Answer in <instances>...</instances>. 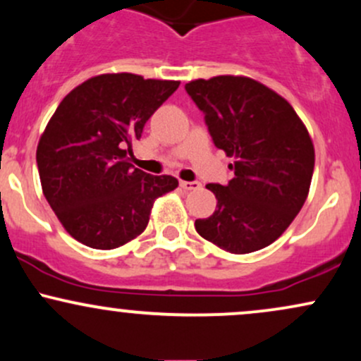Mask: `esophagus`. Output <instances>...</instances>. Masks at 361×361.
<instances>
[{
  "mask_svg": "<svg viewBox=\"0 0 361 361\" xmlns=\"http://www.w3.org/2000/svg\"><path fill=\"white\" fill-rule=\"evenodd\" d=\"M180 186L186 192H192V190H198L200 188V181H180Z\"/></svg>",
  "mask_w": 361,
  "mask_h": 361,
  "instance_id": "1",
  "label": "esophagus"
}]
</instances>
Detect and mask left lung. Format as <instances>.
Segmentation results:
<instances>
[{
	"label": "left lung",
	"instance_id": "obj_1",
	"mask_svg": "<svg viewBox=\"0 0 361 361\" xmlns=\"http://www.w3.org/2000/svg\"><path fill=\"white\" fill-rule=\"evenodd\" d=\"M185 90L204 111L215 147L234 157L233 180L207 185L217 209L197 219L195 229L234 255L270 246L307 198L314 173L307 128L285 98L251 78L195 80Z\"/></svg>",
	"mask_w": 361,
	"mask_h": 361
}]
</instances>
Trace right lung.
<instances>
[{"mask_svg":"<svg viewBox=\"0 0 361 361\" xmlns=\"http://www.w3.org/2000/svg\"><path fill=\"white\" fill-rule=\"evenodd\" d=\"M180 81L100 74L76 86L49 120L37 146L44 197L64 229L94 250L122 246L147 227L157 197L178 186L127 159L151 115Z\"/></svg>","mask_w":361,"mask_h":361,"instance_id":"right-lung-1","label":"right lung"}]
</instances>
